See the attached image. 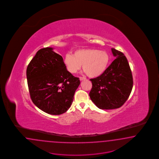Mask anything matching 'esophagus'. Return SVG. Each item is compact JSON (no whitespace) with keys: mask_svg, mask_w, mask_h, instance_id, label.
Returning <instances> with one entry per match:
<instances>
[{"mask_svg":"<svg viewBox=\"0 0 159 159\" xmlns=\"http://www.w3.org/2000/svg\"><path fill=\"white\" fill-rule=\"evenodd\" d=\"M86 80V78L84 77H80V80Z\"/></svg>","mask_w":159,"mask_h":159,"instance_id":"1","label":"esophagus"}]
</instances>
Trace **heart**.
<instances>
[{"instance_id": "1", "label": "heart", "mask_w": 159, "mask_h": 159, "mask_svg": "<svg viewBox=\"0 0 159 159\" xmlns=\"http://www.w3.org/2000/svg\"><path fill=\"white\" fill-rule=\"evenodd\" d=\"M110 62V56L104 51L94 48L80 49L73 56L66 54L64 63L67 70L71 73H77L82 67L90 77L100 76L105 72Z\"/></svg>"}]
</instances>
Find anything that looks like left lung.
Listing matches in <instances>:
<instances>
[{"mask_svg":"<svg viewBox=\"0 0 159 159\" xmlns=\"http://www.w3.org/2000/svg\"><path fill=\"white\" fill-rule=\"evenodd\" d=\"M116 59L98 77L91 79L92 101L102 110L118 108L128 100L133 87L130 66L124 54L111 48Z\"/></svg>","mask_w":159,"mask_h":159,"instance_id":"obj_1","label":"left lung"}]
</instances>
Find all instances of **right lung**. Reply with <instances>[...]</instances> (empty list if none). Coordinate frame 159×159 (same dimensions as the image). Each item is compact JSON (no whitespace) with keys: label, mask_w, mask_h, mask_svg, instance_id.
<instances>
[{"label":"right lung","mask_w":159,"mask_h":159,"mask_svg":"<svg viewBox=\"0 0 159 159\" xmlns=\"http://www.w3.org/2000/svg\"><path fill=\"white\" fill-rule=\"evenodd\" d=\"M30 97L34 104L52 115L65 113L70 107L80 82L68 72L63 59L53 48L39 49L26 71Z\"/></svg>","instance_id":"1"}]
</instances>
